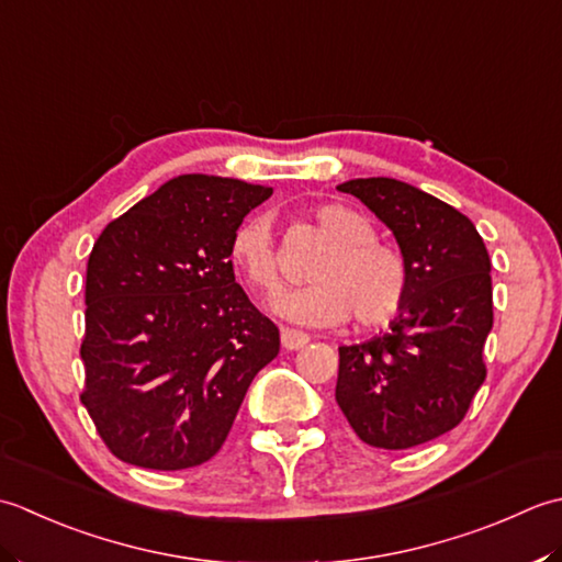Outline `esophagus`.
<instances>
[{"mask_svg": "<svg viewBox=\"0 0 562 562\" xmlns=\"http://www.w3.org/2000/svg\"><path fill=\"white\" fill-rule=\"evenodd\" d=\"M307 341H311V337L305 335V331H297V329H289L283 327L281 329V347L289 349V351H295V349H303Z\"/></svg>", "mask_w": 562, "mask_h": 562, "instance_id": "34e87169", "label": "esophagus"}]
</instances>
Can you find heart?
<instances>
[{"instance_id":"heart-1","label":"heart","mask_w":562,"mask_h":562,"mask_svg":"<svg viewBox=\"0 0 562 562\" xmlns=\"http://www.w3.org/2000/svg\"><path fill=\"white\" fill-rule=\"evenodd\" d=\"M313 217L329 249L307 271L315 283L273 297V313L311 327L339 325L351 313L361 327L391 323L407 295L403 257L378 245L373 225L345 205H319ZM231 257L251 291L273 295L281 289V261L267 217L255 215L239 223Z\"/></svg>"}]
</instances>
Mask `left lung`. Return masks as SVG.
Wrapping results in <instances>:
<instances>
[{
  "instance_id": "1",
  "label": "left lung",
  "mask_w": 562,
  "mask_h": 562,
  "mask_svg": "<svg viewBox=\"0 0 562 562\" xmlns=\"http://www.w3.org/2000/svg\"><path fill=\"white\" fill-rule=\"evenodd\" d=\"M337 189L375 213L407 267V295L391 329L339 347L337 405L361 441L412 449L451 431L485 381L487 249L461 211L405 181L349 179Z\"/></svg>"
}]
</instances>
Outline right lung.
Returning a JSON list of instances; mask_svg holds the SVG:
<instances>
[{
  "label": "right lung",
  "instance_id": "obj_1",
  "mask_svg": "<svg viewBox=\"0 0 562 562\" xmlns=\"http://www.w3.org/2000/svg\"><path fill=\"white\" fill-rule=\"evenodd\" d=\"M269 187L165 181L104 227L87 261L82 405L121 461L153 471L221 451L279 329L235 281L231 239Z\"/></svg>",
  "mask_w": 562,
  "mask_h": 562
}]
</instances>
